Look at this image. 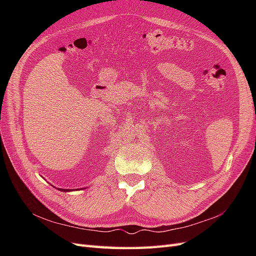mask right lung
Listing matches in <instances>:
<instances>
[{
	"instance_id": "right-lung-1",
	"label": "right lung",
	"mask_w": 256,
	"mask_h": 256,
	"mask_svg": "<svg viewBox=\"0 0 256 256\" xmlns=\"http://www.w3.org/2000/svg\"><path fill=\"white\" fill-rule=\"evenodd\" d=\"M58 190H60V191H70V189H60V188H58Z\"/></svg>"
}]
</instances>
